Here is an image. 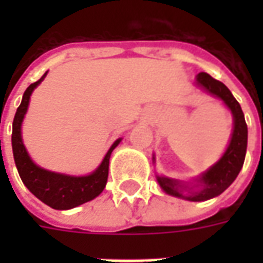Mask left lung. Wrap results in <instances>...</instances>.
Listing matches in <instances>:
<instances>
[{
  "mask_svg": "<svg viewBox=\"0 0 263 263\" xmlns=\"http://www.w3.org/2000/svg\"><path fill=\"white\" fill-rule=\"evenodd\" d=\"M196 84L210 92L211 96L221 98L227 107L231 109L232 118H234V129H232L230 145L224 155L221 156V159L198 177V184H196L197 188L195 186L189 187L187 184H183L179 180L165 176H158V183L160 184V187L171 196L184 198L189 201H205V200L220 196L237 179L238 173L242 169L245 154H247L248 128H247L241 105L234 98L226 84L215 80L204 71L197 74ZM184 191H187L188 193L184 194Z\"/></svg>",
  "mask_w": 263,
  "mask_h": 263,
  "instance_id": "8db88e82",
  "label": "left lung"
}]
</instances>
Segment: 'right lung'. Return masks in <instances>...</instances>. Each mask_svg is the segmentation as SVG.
<instances>
[{"label":"right lung","mask_w":263,"mask_h":263,"mask_svg":"<svg viewBox=\"0 0 263 263\" xmlns=\"http://www.w3.org/2000/svg\"><path fill=\"white\" fill-rule=\"evenodd\" d=\"M46 74L48 71L39 80L32 83L24 92L21 105L15 112L14 122H12V152H14L15 165L20 173L21 180L29 189V192L52 209L70 210L96 198L103 192L108 179L109 156L115 146L121 142V138L117 139L112 143V146L108 149L101 165L91 175L87 176H69V175L54 173L35 165L22 142L21 125L29 105L32 91L41 84V81L45 79Z\"/></svg>","instance_id":"add662e5"}]
</instances>
